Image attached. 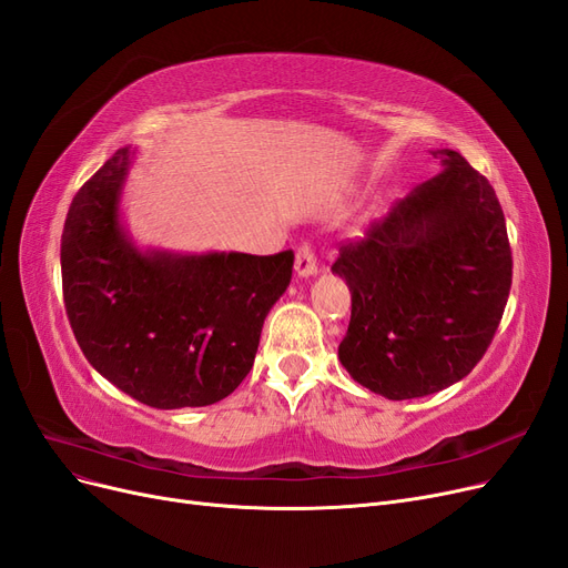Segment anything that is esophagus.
<instances>
[{"mask_svg": "<svg viewBox=\"0 0 568 568\" xmlns=\"http://www.w3.org/2000/svg\"><path fill=\"white\" fill-rule=\"evenodd\" d=\"M294 271H297L300 278L317 276V260L311 251V245H302L297 251V257H294Z\"/></svg>", "mask_w": 568, "mask_h": 568, "instance_id": "1", "label": "esophagus"}]
</instances>
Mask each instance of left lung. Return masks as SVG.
Here are the masks:
<instances>
[{
	"mask_svg": "<svg viewBox=\"0 0 568 568\" xmlns=\"http://www.w3.org/2000/svg\"><path fill=\"white\" fill-rule=\"evenodd\" d=\"M440 171L341 248L353 297L345 372L385 399L427 397L471 374L504 315L513 260L495 187L450 148Z\"/></svg>",
	"mask_w": 568,
	"mask_h": 568,
	"instance_id": "1",
	"label": "left lung"
}]
</instances>
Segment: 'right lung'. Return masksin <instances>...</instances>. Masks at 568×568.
Listing matches in <instances>:
<instances>
[{"label": "right lung", "instance_id": "right-lung-1", "mask_svg": "<svg viewBox=\"0 0 568 568\" xmlns=\"http://www.w3.org/2000/svg\"><path fill=\"white\" fill-rule=\"evenodd\" d=\"M134 158L132 145L120 148L69 206L60 251L69 323L94 372L132 399L211 406L253 368L294 255L139 248L120 209Z\"/></svg>", "mask_w": 568, "mask_h": 568}]
</instances>
